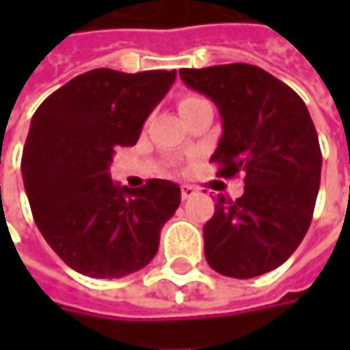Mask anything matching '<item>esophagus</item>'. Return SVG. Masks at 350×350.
<instances>
[{"label": "esophagus", "instance_id": "34e87169", "mask_svg": "<svg viewBox=\"0 0 350 350\" xmlns=\"http://www.w3.org/2000/svg\"><path fill=\"white\" fill-rule=\"evenodd\" d=\"M196 193H198V191H196V187H193V185H183L181 187L183 200H187V198H193Z\"/></svg>", "mask_w": 350, "mask_h": 350}]
</instances>
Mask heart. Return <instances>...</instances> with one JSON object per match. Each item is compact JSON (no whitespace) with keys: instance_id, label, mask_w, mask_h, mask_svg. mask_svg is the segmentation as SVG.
<instances>
[{"instance_id":"heart-1","label":"heart","mask_w":350,"mask_h":350,"mask_svg":"<svg viewBox=\"0 0 350 350\" xmlns=\"http://www.w3.org/2000/svg\"><path fill=\"white\" fill-rule=\"evenodd\" d=\"M204 99H200V97H196V95H187V97H183L181 103H179V109H187V107H191V105H196V103H202Z\"/></svg>"}]
</instances>
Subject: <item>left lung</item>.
Segmentation results:
<instances>
[{"mask_svg": "<svg viewBox=\"0 0 350 350\" xmlns=\"http://www.w3.org/2000/svg\"><path fill=\"white\" fill-rule=\"evenodd\" d=\"M179 75L220 111L222 138L210 157L218 177H245L243 195H218L202 228L206 261L224 276L265 275L296 251L314 216L321 150L312 116L296 91L251 64Z\"/></svg>", "mask_w": 350, "mask_h": 350, "instance_id": "obj_1", "label": "left lung"}]
</instances>
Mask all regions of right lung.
Listing matches in <instances>:
<instances>
[{
	"label": "right lung",
	"mask_w": 350,
	"mask_h": 350,
	"mask_svg": "<svg viewBox=\"0 0 350 350\" xmlns=\"http://www.w3.org/2000/svg\"><path fill=\"white\" fill-rule=\"evenodd\" d=\"M175 77V70H91L34 113L21 159L25 191L48 245L81 275L120 278L144 269L181 204L177 183L128 189L109 173L116 150L138 142Z\"/></svg>",
	"instance_id": "obj_1"
}]
</instances>
